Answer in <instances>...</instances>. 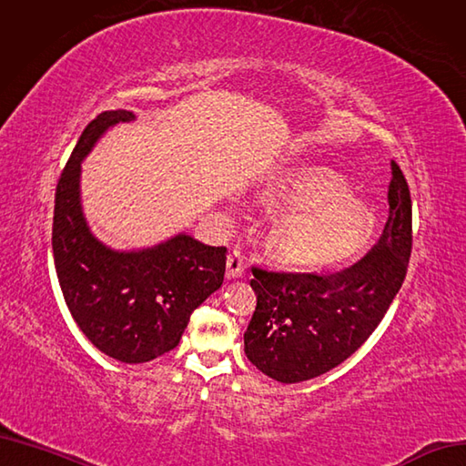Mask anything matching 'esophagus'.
<instances>
[{"label":"esophagus","mask_w":466,"mask_h":466,"mask_svg":"<svg viewBox=\"0 0 466 466\" xmlns=\"http://www.w3.org/2000/svg\"><path fill=\"white\" fill-rule=\"evenodd\" d=\"M226 276H228V279H238L245 276V260H243V254H240L238 250H233L228 256Z\"/></svg>","instance_id":"obj_1"}]
</instances>
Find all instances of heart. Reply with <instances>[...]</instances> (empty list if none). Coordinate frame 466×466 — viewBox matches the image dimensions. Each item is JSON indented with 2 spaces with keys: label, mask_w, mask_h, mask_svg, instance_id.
<instances>
[{
  "label": "heart",
  "mask_w": 466,
  "mask_h": 466,
  "mask_svg": "<svg viewBox=\"0 0 466 466\" xmlns=\"http://www.w3.org/2000/svg\"><path fill=\"white\" fill-rule=\"evenodd\" d=\"M264 200L279 216L266 235L268 252L291 266L343 262L372 237L368 208L347 197L345 181L326 169H295L276 177Z\"/></svg>",
  "instance_id": "obj_1"
}]
</instances>
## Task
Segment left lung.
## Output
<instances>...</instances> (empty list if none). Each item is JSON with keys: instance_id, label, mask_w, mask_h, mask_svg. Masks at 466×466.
I'll use <instances>...</instances> for the list:
<instances>
[{"instance_id": "left-lung-1", "label": "left lung", "mask_w": 466, "mask_h": 466, "mask_svg": "<svg viewBox=\"0 0 466 466\" xmlns=\"http://www.w3.org/2000/svg\"><path fill=\"white\" fill-rule=\"evenodd\" d=\"M390 216L378 245L337 274L252 268L256 310L245 331L248 360L281 383L329 372L381 322L403 285L412 245L410 192L391 159Z\"/></svg>"}]
</instances>
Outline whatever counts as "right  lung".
<instances>
[{
  "label": "right lung",
  "mask_w": 466,
  "mask_h": 466,
  "mask_svg": "<svg viewBox=\"0 0 466 466\" xmlns=\"http://www.w3.org/2000/svg\"><path fill=\"white\" fill-rule=\"evenodd\" d=\"M129 109H109L80 135L56 190L52 248L71 316L88 341L125 364L150 362L181 341L190 314L221 287L226 247L177 233L144 248H111L88 226L80 173L111 127L133 123Z\"/></svg>",
  "instance_id": "add662e5"
}]
</instances>
